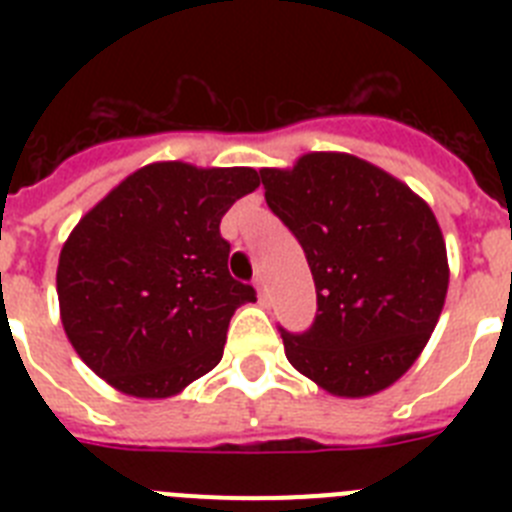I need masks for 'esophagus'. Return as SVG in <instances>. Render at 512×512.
<instances>
[{"label": "esophagus", "mask_w": 512, "mask_h": 512, "mask_svg": "<svg viewBox=\"0 0 512 512\" xmlns=\"http://www.w3.org/2000/svg\"><path fill=\"white\" fill-rule=\"evenodd\" d=\"M256 292H259V302L261 305H269V292H266V284H264V277H256Z\"/></svg>", "instance_id": "1"}]
</instances>
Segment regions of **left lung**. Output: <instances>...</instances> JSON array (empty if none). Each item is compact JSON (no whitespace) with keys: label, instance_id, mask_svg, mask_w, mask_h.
<instances>
[{"label":"left lung","instance_id":"1","mask_svg":"<svg viewBox=\"0 0 512 512\" xmlns=\"http://www.w3.org/2000/svg\"><path fill=\"white\" fill-rule=\"evenodd\" d=\"M266 205L300 241L318 315L282 330L289 364L336 397H369L408 372L441 318L449 259L428 202L351 153L259 169Z\"/></svg>","mask_w":512,"mask_h":512}]
</instances>
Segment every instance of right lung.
I'll return each instance as SVG.
<instances>
[{
  "label": "right lung",
  "instance_id": "obj_1",
  "mask_svg": "<svg viewBox=\"0 0 512 512\" xmlns=\"http://www.w3.org/2000/svg\"><path fill=\"white\" fill-rule=\"evenodd\" d=\"M259 187L248 166L156 161L81 217L56 271L61 323L117 392L174 397L223 359L230 318L256 300L228 271L220 220Z\"/></svg>",
  "mask_w": 512,
  "mask_h": 512
}]
</instances>
